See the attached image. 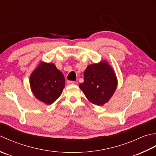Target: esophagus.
Instances as JSON below:
<instances>
[{
	"mask_svg": "<svg viewBox=\"0 0 156 156\" xmlns=\"http://www.w3.org/2000/svg\"><path fill=\"white\" fill-rule=\"evenodd\" d=\"M67 83H68L69 85H70V84H74V83H75V81H67Z\"/></svg>",
	"mask_w": 156,
	"mask_h": 156,
	"instance_id": "1",
	"label": "esophagus"
}]
</instances>
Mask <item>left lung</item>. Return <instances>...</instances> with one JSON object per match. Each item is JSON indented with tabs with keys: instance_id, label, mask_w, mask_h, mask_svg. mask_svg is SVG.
I'll return each mask as SVG.
<instances>
[{
	"instance_id": "8db88e82",
	"label": "left lung",
	"mask_w": 156,
	"mask_h": 156,
	"mask_svg": "<svg viewBox=\"0 0 156 156\" xmlns=\"http://www.w3.org/2000/svg\"><path fill=\"white\" fill-rule=\"evenodd\" d=\"M116 87L115 73L106 61L88 65L84 71V81L79 84L87 100L97 106L107 103Z\"/></svg>"
}]
</instances>
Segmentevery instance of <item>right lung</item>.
Masks as SVG:
<instances>
[{"instance_id":"1","label":"right lung","mask_w":156,"mask_h":156,"mask_svg":"<svg viewBox=\"0 0 156 156\" xmlns=\"http://www.w3.org/2000/svg\"><path fill=\"white\" fill-rule=\"evenodd\" d=\"M30 83L35 97L44 104L50 105L61 95L65 79L55 64L42 62L31 74Z\"/></svg>"}]
</instances>
